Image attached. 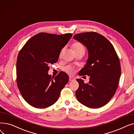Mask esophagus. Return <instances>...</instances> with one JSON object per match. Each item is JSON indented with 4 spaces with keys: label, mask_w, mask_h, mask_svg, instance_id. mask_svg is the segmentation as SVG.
Returning a JSON list of instances; mask_svg holds the SVG:
<instances>
[{
    "label": "esophagus",
    "mask_w": 134,
    "mask_h": 134,
    "mask_svg": "<svg viewBox=\"0 0 134 134\" xmlns=\"http://www.w3.org/2000/svg\"><path fill=\"white\" fill-rule=\"evenodd\" d=\"M75 80V78H74V77H73V76H69V80L70 81H73V80Z\"/></svg>",
    "instance_id": "1"
}]
</instances>
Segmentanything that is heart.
<instances>
[{
  "label": "heart",
  "mask_w": 134,
  "mask_h": 134,
  "mask_svg": "<svg viewBox=\"0 0 134 134\" xmlns=\"http://www.w3.org/2000/svg\"><path fill=\"white\" fill-rule=\"evenodd\" d=\"M72 49L74 53H85V47H83V46L79 43V42H74L72 44ZM64 71L69 74H72L74 73V71H73V68L70 66H68L67 67H66L64 68Z\"/></svg>",
  "instance_id": "1"
}]
</instances>
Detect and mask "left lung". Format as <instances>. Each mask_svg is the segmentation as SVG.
<instances>
[{
	"label": "left lung",
	"mask_w": 134,
	"mask_h": 134,
	"mask_svg": "<svg viewBox=\"0 0 134 134\" xmlns=\"http://www.w3.org/2000/svg\"><path fill=\"white\" fill-rule=\"evenodd\" d=\"M74 38L85 45L88 52L86 65L79 75L90 76L88 83L76 79L79 88L77 99L82 105L93 109L108 103L117 89L121 74V63L111 42L96 32L77 34Z\"/></svg>",
	"instance_id": "1"
}]
</instances>
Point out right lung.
I'll list each match as a JSON object with an SVG mask.
<instances>
[{
    "mask_svg": "<svg viewBox=\"0 0 134 134\" xmlns=\"http://www.w3.org/2000/svg\"><path fill=\"white\" fill-rule=\"evenodd\" d=\"M72 34L40 32L28 40L21 49L16 63L17 85L24 99L37 109L46 108L58 100L68 83V75L60 72L48 75L49 65L58 61L61 49Z\"/></svg>",
    "mask_w": 134,
    "mask_h": 134,
    "instance_id": "1",
    "label": "right lung"
}]
</instances>
